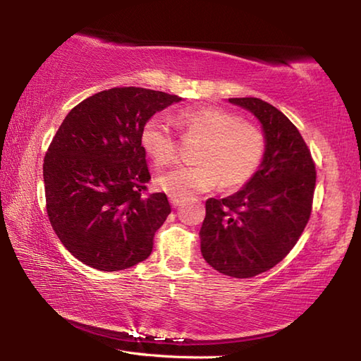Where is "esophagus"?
I'll list each match as a JSON object with an SVG mask.
<instances>
[{
    "mask_svg": "<svg viewBox=\"0 0 361 361\" xmlns=\"http://www.w3.org/2000/svg\"><path fill=\"white\" fill-rule=\"evenodd\" d=\"M170 204H172L173 207H180L183 204V199L175 197V195H170Z\"/></svg>",
    "mask_w": 361,
    "mask_h": 361,
    "instance_id": "1",
    "label": "esophagus"
}]
</instances>
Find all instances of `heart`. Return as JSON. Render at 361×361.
Wrapping results in <instances>:
<instances>
[{"label": "heart", "instance_id": "1", "mask_svg": "<svg viewBox=\"0 0 361 361\" xmlns=\"http://www.w3.org/2000/svg\"><path fill=\"white\" fill-rule=\"evenodd\" d=\"M185 137L200 138L191 166H178L159 175L157 185L180 199L209 191L221 181L223 188H239L253 178L264 161L266 135L253 122L242 121L228 109L199 106L176 114ZM140 143L152 161L161 166L178 154L176 138L161 116H151L140 130Z\"/></svg>", "mask_w": 361, "mask_h": 361}]
</instances>
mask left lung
Returning <instances> with one entry per match:
<instances>
[{
    "instance_id": "obj_1",
    "label": "left lung",
    "mask_w": 361,
    "mask_h": 361,
    "mask_svg": "<svg viewBox=\"0 0 361 361\" xmlns=\"http://www.w3.org/2000/svg\"><path fill=\"white\" fill-rule=\"evenodd\" d=\"M229 102L259 119L267 149L245 188L205 202L200 252L219 274L250 279L279 264L296 245L312 213L317 170L301 133L282 111L255 97Z\"/></svg>"
}]
</instances>
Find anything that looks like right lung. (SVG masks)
Masks as SVG:
<instances>
[{"mask_svg":"<svg viewBox=\"0 0 361 361\" xmlns=\"http://www.w3.org/2000/svg\"><path fill=\"white\" fill-rule=\"evenodd\" d=\"M181 97L143 87H113L66 114L44 156L46 210L68 252L99 271L145 261L170 215L151 180L140 130Z\"/></svg>","mask_w":361,"mask_h":361,"instance_id":"add662e5","label":"right lung"}]
</instances>
